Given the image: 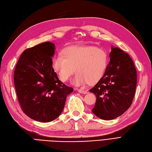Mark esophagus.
<instances>
[{
  "label": "esophagus",
  "instance_id": "obj_1",
  "mask_svg": "<svg viewBox=\"0 0 152 152\" xmlns=\"http://www.w3.org/2000/svg\"><path fill=\"white\" fill-rule=\"evenodd\" d=\"M77 91L78 92L81 94H86L88 93L87 91H85V90H83V89H77Z\"/></svg>",
  "mask_w": 152,
  "mask_h": 152
}]
</instances>
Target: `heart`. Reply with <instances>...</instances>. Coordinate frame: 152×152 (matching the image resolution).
<instances>
[{
	"mask_svg": "<svg viewBox=\"0 0 152 152\" xmlns=\"http://www.w3.org/2000/svg\"><path fill=\"white\" fill-rule=\"evenodd\" d=\"M109 61L104 49L91 45L69 46L63 49L62 55L53 57L51 65L63 83L68 82L75 72L73 84L83 86L99 81L105 74Z\"/></svg>",
	"mask_w": 152,
	"mask_h": 152,
	"instance_id": "obj_1",
	"label": "heart"
}]
</instances>
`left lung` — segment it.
<instances>
[{
  "instance_id": "8db88e82",
  "label": "left lung",
  "mask_w": 152,
  "mask_h": 152,
  "mask_svg": "<svg viewBox=\"0 0 152 152\" xmlns=\"http://www.w3.org/2000/svg\"><path fill=\"white\" fill-rule=\"evenodd\" d=\"M109 56L104 75L89 90L96 97L92 112L104 120H113L129 109L137 84L136 69L130 56L112 47Z\"/></svg>"
}]
</instances>
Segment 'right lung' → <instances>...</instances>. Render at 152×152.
I'll list each match as a JSON object with an SVG mask.
<instances>
[{
  "label": "right lung",
  "mask_w": 152,
  "mask_h": 152,
  "mask_svg": "<svg viewBox=\"0 0 152 152\" xmlns=\"http://www.w3.org/2000/svg\"><path fill=\"white\" fill-rule=\"evenodd\" d=\"M55 48L54 43L47 42L26 49L15 69V87L22 111L40 122L58 117L67 96L73 91L59 80L52 69Z\"/></svg>",
  "instance_id": "1"
}]
</instances>
